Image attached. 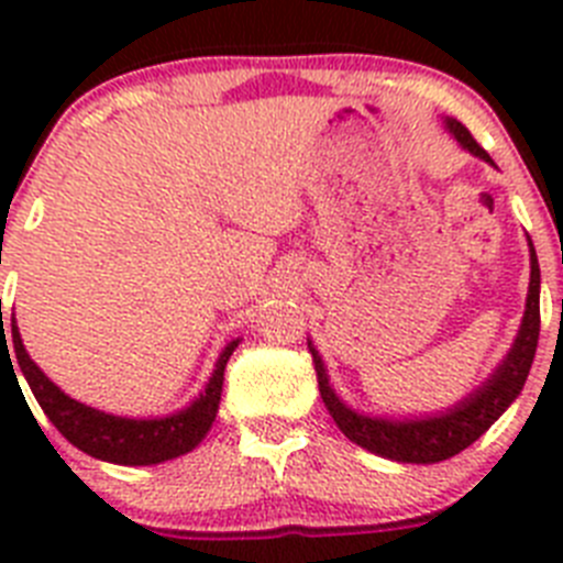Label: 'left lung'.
Returning <instances> with one entry per match:
<instances>
[{
    "label": "left lung",
    "mask_w": 563,
    "mask_h": 563,
    "mask_svg": "<svg viewBox=\"0 0 563 563\" xmlns=\"http://www.w3.org/2000/svg\"><path fill=\"white\" fill-rule=\"evenodd\" d=\"M445 129L454 134V141L465 152L494 166L490 154L471 137V132L460 121L445 118ZM539 256H536V247L530 242V287H527L525 318H521V327L514 338V346L507 350V355L485 377L482 386H476L471 395L462 397L460 402L449 406L445 411H437V415L380 417L352 409L350 402L341 400V395L332 389L324 357L318 355L316 343L307 338V346H310L312 363H316L318 372V391H321L327 411H330L346 440L366 449L369 454L383 456V460L411 462V465H431V462L451 460L454 454L465 451L471 442L479 440L525 389V380L530 375V366H533L536 346H539Z\"/></svg>",
    "instance_id": "left-lung-1"
}]
</instances>
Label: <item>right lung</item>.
<instances>
[{
  "label": "right lung",
  "instance_id": "obj_1",
  "mask_svg": "<svg viewBox=\"0 0 563 563\" xmlns=\"http://www.w3.org/2000/svg\"><path fill=\"white\" fill-rule=\"evenodd\" d=\"M10 335H13V352H16V361H10V366L16 363L19 369H22L24 380H27L30 391H33L36 402L47 415V420L84 454L96 456L101 462L132 467L161 465L166 460H177V456L188 454V451H194L206 440L213 420H217V411H220L228 357L233 355V350L242 341V338H233L231 343H225V350L220 352L217 366H213L211 377H208L206 389L194 397L186 409L172 411L166 417H118L64 395L56 383L38 369L36 361L27 355L22 335H19L16 318H10ZM0 346L8 350L4 335Z\"/></svg>",
  "mask_w": 563,
  "mask_h": 563
}]
</instances>
